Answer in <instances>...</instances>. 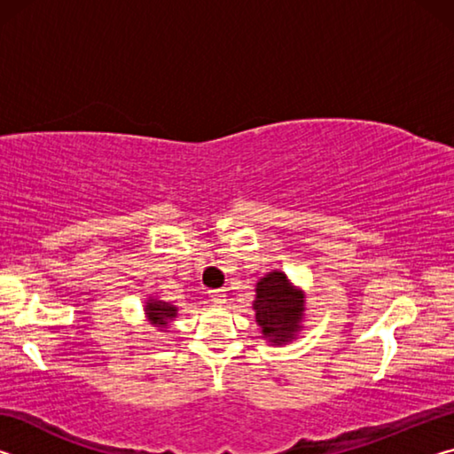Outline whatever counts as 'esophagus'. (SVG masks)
I'll use <instances>...</instances> for the list:
<instances>
[{"instance_id": "esophagus-1", "label": "esophagus", "mask_w": 454, "mask_h": 454, "mask_svg": "<svg viewBox=\"0 0 454 454\" xmlns=\"http://www.w3.org/2000/svg\"><path fill=\"white\" fill-rule=\"evenodd\" d=\"M210 301L216 306L226 304V290H212L210 292Z\"/></svg>"}]
</instances>
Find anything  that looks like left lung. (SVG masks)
<instances>
[{"label": "left lung", "mask_w": 454, "mask_h": 454, "mask_svg": "<svg viewBox=\"0 0 454 454\" xmlns=\"http://www.w3.org/2000/svg\"><path fill=\"white\" fill-rule=\"evenodd\" d=\"M256 322L264 340L272 347H284L304 330L306 294L292 284L282 270L264 274L256 282V298L252 302Z\"/></svg>", "instance_id": "left-lung-1"}]
</instances>
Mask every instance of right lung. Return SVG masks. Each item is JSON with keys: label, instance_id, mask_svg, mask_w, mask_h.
<instances>
[{"label": "right lung", "instance_id": "obj_1", "mask_svg": "<svg viewBox=\"0 0 454 454\" xmlns=\"http://www.w3.org/2000/svg\"><path fill=\"white\" fill-rule=\"evenodd\" d=\"M144 314L145 320H148L152 326L162 330L170 326V322L178 317V306L160 301L158 296H150L148 301L144 302Z\"/></svg>", "mask_w": 454, "mask_h": 454}]
</instances>
